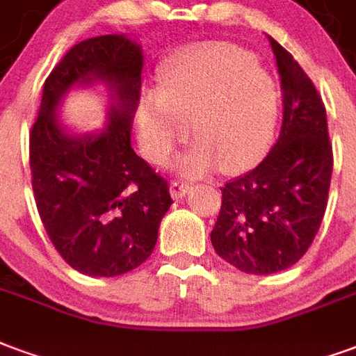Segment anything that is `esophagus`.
Masks as SVG:
<instances>
[{
	"instance_id": "34e87169",
	"label": "esophagus",
	"mask_w": 356,
	"mask_h": 356,
	"mask_svg": "<svg viewBox=\"0 0 356 356\" xmlns=\"http://www.w3.org/2000/svg\"><path fill=\"white\" fill-rule=\"evenodd\" d=\"M170 195L175 197V199H181V197L186 195L189 191V188H191V184L186 180H172L170 181Z\"/></svg>"
}]
</instances>
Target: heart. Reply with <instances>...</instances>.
Listing matches in <instances>:
<instances>
[{
	"label": "heart",
	"mask_w": 356,
	"mask_h": 356,
	"mask_svg": "<svg viewBox=\"0 0 356 356\" xmlns=\"http://www.w3.org/2000/svg\"><path fill=\"white\" fill-rule=\"evenodd\" d=\"M277 111V85L252 54L227 45L191 49L161 68L157 95L142 96V146L152 161H165L191 121L199 140L184 153L181 167L203 172L220 161L225 170H241L266 153Z\"/></svg>",
	"instance_id": "obj_1"
}]
</instances>
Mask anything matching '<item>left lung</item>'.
Instances as JSON below:
<instances>
[{"label":"left lung","mask_w":356,"mask_h":356,"mask_svg":"<svg viewBox=\"0 0 356 356\" xmlns=\"http://www.w3.org/2000/svg\"><path fill=\"white\" fill-rule=\"evenodd\" d=\"M281 75L282 124L266 159L222 188L212 246L245 273L284 271L307 252L328 204L334 153L326 108L294 56L269 38Z\"/></svg>","instance_id":"1"}]
</instances>
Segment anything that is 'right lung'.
Segmentation results:
<instances>
[{
  "label": "right lung",
  "mask_w": 356,
  "mask_h": 356,
  "mask_svg": "<svg viewBox=\"0 0 356 356\" xmlns=\"http://www.w3.org/2000/svg\"><path fill=\"white\" fill-rule=\"evenodd\" d=\"M142 49L123 35L79 41L43 85L30 131V170L38 212L62 260L90 277H115L149 258L172 199L168 181L131 147L138 108ZM104 81L114 92L106 131L70 137L56 108L74 84Z\"/></svg>",
  "instance_id": "right-lung-1"
}]
</instances>
